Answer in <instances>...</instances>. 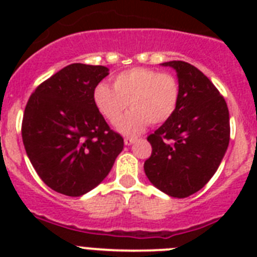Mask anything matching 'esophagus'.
Listing matches in <instances>:
<instances>
[{
  "mask_svg": "<svg viewBox=\"0 0 257 257\" xmlns=\"http://www.w3.org/2000/svg\"><path fill=\"white\" fill-rule=\"evenodd\" d=\"M136 141H137V137H125L124 139L125 145H132V144H135Z\"/></svg>",
  "mask_w": 257,
  "mask_h": 257,
  "instance_id": "esophagus-1",
  "label": "esophagus"
}]
</instances>
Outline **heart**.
Masks as SVG:
<instances>
[{"label": "heart", "mask_w": 257, "mask_h": 257, "mask_svg": "<svg viewBox=\"0 0 257 257\" xmlns=\"http://www.w3.org/2000/svg\"><path fill=\"white\" fill-rule=\"evenodd\" d=\"M180 86L175 76L151 68H131L113 78V88L100 82L93 90V102L110 124H117L129 104L134 109L120 121L125 135H137L147 125L164 124L175 113Z\"/></svg>", "instance_id": "obj_1"}]
</instances>
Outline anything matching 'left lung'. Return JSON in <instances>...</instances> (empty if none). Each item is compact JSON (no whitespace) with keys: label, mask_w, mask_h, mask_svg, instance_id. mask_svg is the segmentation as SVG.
<instances>
[{"label":"left lung","mask_w":257,"mask_h":257,"mask_svg":"<svg viewBox=\"0 0 257 257\" xmlns=\"http://www.w3.org/2000/svg\"><path fill=\"white\" fill-rule=\"evenodd\" d=\"M177 72L180 97L175 113L149 135L152 155L144 163L149 181L183 199L215 175L229 144L227 102L211 80L185 61L163 64Z\"/></svg>","instance_id":"8db88e82"}]
</instances>
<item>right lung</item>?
I'll return each mask as SVG.
<instances>
[{"mask_svg":"<svg viewBox=\"0 0 257 257\" xmlns=\"http://www.w3.org/2000/svg\"><path fill=\"white\" fill-rule=\"evenodd\" d=\"M108 74L106 66L72 64L40 84L26 104V155L58 193L77 197L97 187L124 148L93 102V90Z\"/></svg>","mask_w":257,"mask_h":257,"instance_id":"1","label":"right lung"}]
</instances>
